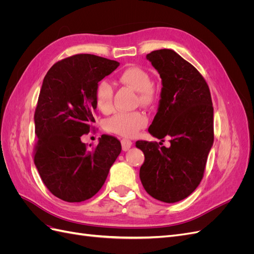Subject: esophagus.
Masks as SVG:
<instances>
[{"instance_id": "esophagus-1", "label": "esophagus", "mask_w": 254, "mask_h": 254, "mask_svg": "<svg viewBox=\"0 0 254 254\" xmlns=\"http://www.w3.org/2000/svg\"><path fill=\"white\" fill-rule=\"evenodd\" d=\"M121 143H122V148H123V150H124V151L129 150V148L132 146V142L130 141V140H127V139H123L121 141Z\"/></svg>"}]
</instances>
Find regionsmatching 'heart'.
I'll return each mask as SVG.
<instances>
[{"label":"heart","mask_w":254,"mask_h":254,"mask_svg":"<svg viewBox=\"0 0 254 254\" xmlns=\"http://www.w3.org/2000/svg\"><path fill=\"white\" fill-rule=\"evenodd\" d=\"M121 83L137 92L136 103L145 107H150L157 101V91L153 87L150 75L139 66H128L118 75ZM94 99L97 109L102 113L108 114L113 110V87L105 79L98 81ZM148 118L143 111L120 112L114 114L105 123L107 131L122 136L131 137L137 134L141 129L146 127Z\"/></svg>","instance_id":"obj_1"}]
</instances>
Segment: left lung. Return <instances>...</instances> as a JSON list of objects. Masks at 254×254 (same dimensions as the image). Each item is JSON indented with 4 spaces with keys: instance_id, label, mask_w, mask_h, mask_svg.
Here are the masks:
<instances>
[{
    "instance_id": "obj_1",
    "label": "left lung",
    "mask_w": 254,
    "mask_h": 254,
    "mask_svg": "<svg viewBox=\"0 0 254 254\" xmlns=\"http://www.w3.org/2000/svg\"><path fill=\"white\" fill-rule=\"evenodd\" d=\"M162 79L159 109L148 131L171 146L136 141L145 156L140 179L145 190L160 201L173 203L190 196L203 178L214 142L210 89L197 68L173 50L146 55Z\"/></svg>"
}]
</instances>
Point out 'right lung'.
Wrapping results in <instances>:
<instances>
[{
  "label": "right lung",
  "instance_id": "1",
  "mask_svg": "<svg viewBox=\"0 0 254 254\" xmlns=\"http://www.w3.org/2000/svg\"><path fill=\"white\" fill-rule=\"evenodd\" d=\"M118 61L77 54L54 64L43 79L35 110L34 161L44 186L67 202H81L102 189L122 150L121 142L103 134L93 150L80 136L95 122L94 91Z\"/></svg>",
  "mask_w": 254,
  "mask_h": 254
}]
</instances>
